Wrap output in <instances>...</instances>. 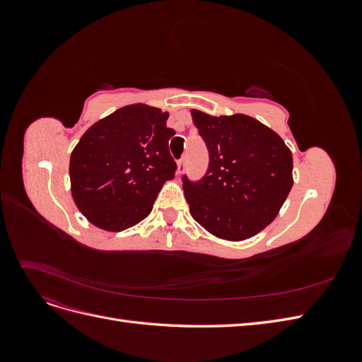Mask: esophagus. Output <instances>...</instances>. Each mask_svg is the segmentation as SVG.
<instances>
[{"mask_svg": "<svg viewBox=\"0 0 362 362\" xmlns=\"http://www.w3.org/2000/svg\"><path fill=\"white\" fill-rule=\"evenodd\" d=\"M185 168V158H180L178 160V173H182Z\"/></svg>", "mask_w": 362, "mask_h": 362, "instance_id": "esophagus-1", "label": "esophagus"}]
</instances>
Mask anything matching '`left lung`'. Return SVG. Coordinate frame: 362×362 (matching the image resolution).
Returning a JSON list of instances; mask_svg holds the SVG:
<instances>
[{
  "label": "left lung",
  "instance_id": "left-lung-1",
  "mask_svg": "<svg viewBox=\"0 0 362 362\" xmlns=\"http://www.w3.org/2000/svg\"><path fill=\"white\" fill-rule=\"evenodd\" d=\"M192 116L208 149L204 177H182L193 218L221 238L255 235L276 217L291 190L290 149L254 117H214L198 110Z\"/></svg>",
  "mask_w": 362,
  "mask_h": 362
}]
</instances>
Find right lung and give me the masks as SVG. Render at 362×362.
Segmentation results:
<instances>
[{"label":"right lung","mask_w":362,"mask_h":362,"mask_svg":"<svg viewBox=\"0 0 362 362\" xmlns=\"http://www.w3.org/2000/svg\"><path fill=\"white\" fill-rule=\"evenodd\" d=\"M168 116L134 104L86 131L72 151L69 177L72 198L89 222L124 231L151 213L163 184L177 172Z\"/></svg>","instance_id":"add662e5"}]
</instances>
